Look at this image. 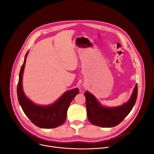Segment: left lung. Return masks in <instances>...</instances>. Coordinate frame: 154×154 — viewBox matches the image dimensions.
I'll return each mask as SVG.
<instances>
[{
	"mask_svg": "<svg viewBox=\"0 0 154 154\" xmlns=\"http://www.w3.org/2000/svg\"><path fill=\"white\" fill-rule=\"evenodd\" d=\"M138 87L135 85L131 97L127 102L116 107H103L95 97L86 91L87 114L89 122L102 127H113L119 125L131 112L137 98Z\"/></svg>",
	"mask_w": 154,
	"mask_h": 154,
	"instance_id": "obj_1",
	"label": "left lung"
}]
</instances>
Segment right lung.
Instances as JSON below:
<instances>
[{"label": "right lung", "mask_w": 154, "mask_h": 154, "mask_svg": "<svg viewBox=\"0 0 154 154\" xmlns=\"http://www.w3.org/2000/svg\"><path fill=\"white\" fill-rule=\"evenodd\" d=\"M20 69L19 79L17 84V97L20 106L27 117L36 126L43 128H52L62 125L66 119L67 112L75 95L79 93L78 88L65 92L55 103L49 106H41L35 104L30 100L24 94L22 88V75L28 54Z\"/></svg>", "instance_id": "obj_1"}]
</instances>
